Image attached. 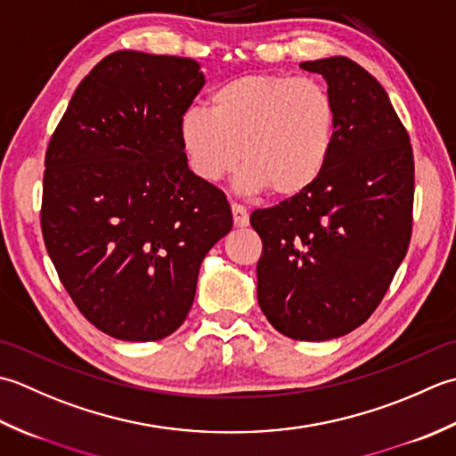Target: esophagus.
I'll list each match as a JSON object with an SVG mask.
<instances>
[{
	"label": "esophagus",
	"mask_w": 456,
	"mask_h": 456,
	"mask_svg": "<svg viewBox=\"0 0 456 456\" xmlns=\"http://www.w3.org/2000/svg\"><path fill=\"white\" fill-rule=\"evenodd\" d=\"M232 216H234V224L238 228H246L249 224V215L241 204H232Z\"/></svg>",
	"instance_id": "esophagus-1"
}]
</instances>
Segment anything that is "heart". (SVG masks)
<instances>
[{
	"mask_svg": "<svg viewBox=\"0 0 456 456\" xmlns=\"http://www.w3.org/2000/svg\"><path fill=\"white\" fill-rule=\"evenodd\" d=\"M334 137L337 108L329 90L287 74L232 78L212 90L210 110L191 106L179 119L181 147L199 179H222L241 157V187L267 189L275 199L297 197L317 183Z\"/></svg>",
	"mask_w": 456,
	"mask_h": 456,
	"instance_id": "b5f03b06",
	"label": "heart"
}]
</instances>
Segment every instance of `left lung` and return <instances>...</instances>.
Masks as SVG:
<instances>
[{
    "label": "left lung",
    "mask_w": 456,
    "mask_h": 456,
    "mask_svg": "<svg viewBox=\"0 0 456 456\" xmlns=\"http://www.w3.org/2000/svg\"><path fill=\"white\" fill-rule=\"evenodd\" d=\"M322 74L337 108L327 169L311 189L249 222L262 238L257 303L275 330L330 340L384 299L411 240L410 135L382 85L346 57L301 62Z\"/></svg>",
    "instance_id": "8db88e82"
}]
</instances>
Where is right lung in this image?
I'll return each instance as SVG.
<instances>
[{
	"mask_svg": "<svg viewBox=\"0 0 456 456\" xmlns=\"http://www.w3.org/2000/svg\"><path fill=\"white\" fill-rule=\"evenodd\" d=\"M192 59L118 51L80 82L45 155L41 230L78 311L118 340L181 327L204 256L232 230L224 192L189 169L179 119Z\"/></svg>",
	"mask_w": 456,
	"mask_h": 456,
	"instance_id": "right-lung-1",
	"label": "right lung"
}]
</instances>
